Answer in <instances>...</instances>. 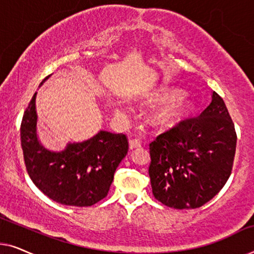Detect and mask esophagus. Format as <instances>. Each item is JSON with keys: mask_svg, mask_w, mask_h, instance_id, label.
<instances>
[{"mask_svg": "<svg viewBox=\"0 0 254 254\" xmlns=\"http://www.w3.org/2000/svg\"><path fill=\"white\" fill-rule=\"evenodd\" d=\"M141 145H142V142L138 140V138H131V140H129V148L130 149L140 148Z\"/></svg>", "mask_w": 254, "mask_h": 254, "instance_id": "esophagus-1", "label": "esophagus"}]
</instances>
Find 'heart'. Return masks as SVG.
I'll return each instance as SVG.
<instances>
[{
  "instance_id": "1",
  "label": "heart",
  "mask_w": 254,
  "mask_h": 254,
  "mask_svg": "<svg viewBox=\"0 0 254 254\" xmlns=\"http://www.w3.org/2000/svg\"><path fill=\"white\" fill-rule=\"evenodd\" d=\"M184 107V99L180 97H176L166 105L161 112V120L162 121H170L176 119L182 112Z\"/></svg>"
}]
</instances>
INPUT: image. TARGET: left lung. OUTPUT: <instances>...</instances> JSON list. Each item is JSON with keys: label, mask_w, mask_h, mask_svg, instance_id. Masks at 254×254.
<instances>
[{"label": "left lung", "mask_w": 254, "mask_h": 254, "mask_svg": "<svg viewBox=\"0 0 254 254\" xmlns=\"http://www.w3.org/2000/svg\"><path fill=\"white\" fill-rule=\"evenodd\" d=\"M237 134L223 99L213 92L199 116L180 120L149 144L152 194L176 209L203 206L223 189Z\"/></svg>", "instance_id": "left-lung-1"}]
</instances>
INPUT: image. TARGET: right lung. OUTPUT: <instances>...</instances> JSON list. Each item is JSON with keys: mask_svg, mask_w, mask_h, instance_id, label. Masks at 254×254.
<instances>
[{"mask_svg": "<svg viewBox=\"0 0 254 254\" xmlns=\"http://www.w3.org/2000/svg\"><path fill=\"white\" fill-rule=\"evenodd\" d=\"M36 95L20 124L24 163L31 180L45 195L65 206L99 202L109 193L114 172L127 154V136L100 130L88 141L68 144L61 152L48 151L37 138Z\"/></svg>", "mask_w": 254, "mask_h": 254, "instance_id": "1", "label": "right lung"}]
</instances>
